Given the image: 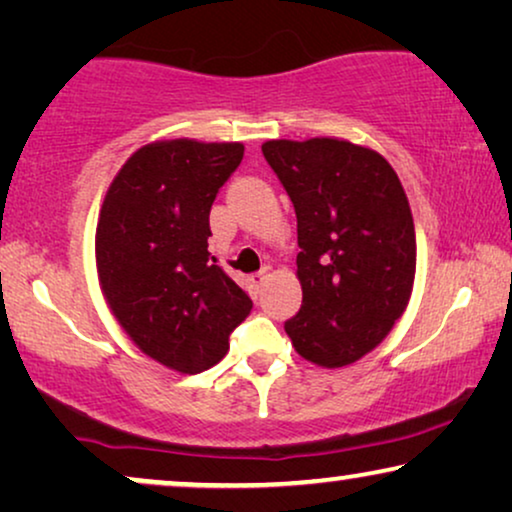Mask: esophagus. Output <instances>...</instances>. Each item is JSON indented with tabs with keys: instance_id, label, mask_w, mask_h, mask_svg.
Masks as SVG:
<instances>
[{
	"instance_id": "esophagus-1",
	"label": "esophagus",
	"mask_w": 512,
	"mask_h": 512,
	"mask_svg": "<svg viewBox=\"0 0 512 512\" xmlns=\"http://www.w3.org/2000/svg\"><path fill=\"white\" fill-rule=\"evenodd\" d=\"M268 277H270V270L268 268L254 272V275H251V284H254V289L261 291L263 286H265V282H268Z\"/></svg>"
}]
</instances>
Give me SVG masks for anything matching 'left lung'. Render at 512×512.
<instances>
[{
  "mask_svg": "<svg viewBox=\"0 0 512 512\" xmlns=\"http://www.w3.org/2000/svg\"><path fill=\"white\" fill-rule=\"evenodd\" d=\"M263 156L298 219L303 305L284 321L303 359L354 363L387 338L415 282V223L394 167L352 142L272 139Z\"/></svg>",
  "mask_w": 512,
  "mask_h": 512,
  "instance_id": "left-lung-1",
  "label": "left lung"
}]
</instances>
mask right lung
Segmentation results:
<instances>
[{
	"label": "right lung",
	"mask_w": 512,
	"mask_h": 512,
	"mask_svg": "<svg viewBox=\"0 0 512 512\" xmlns=\"http://www.w3.org/2000/svg\"><path fill=\"white\" fill-rule=\"evenodd\" d=\"M242 156V144L142 146L100 212L95 256L111 312L144 354L181 373L219 363L254 307L207 251L209 209Z\"/></svg>",
	"instance_id": "right-lung-1"
}]
</instances>
